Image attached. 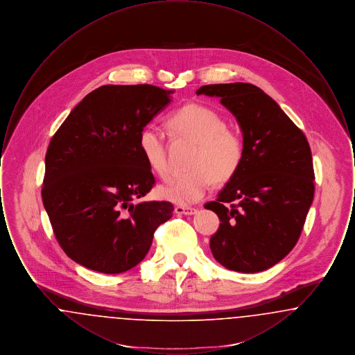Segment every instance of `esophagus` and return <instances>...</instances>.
<instances>
[{
  "label": "esophagus",
  "mask_w": 355,
  "mask_h": 355,
  "mask_svg": "<svg viewBox=\"0 0 355 355\" xmlns=\"http://www.w3.org/2000/svg\"><path fill=\"white\" fill-rule=\"evenodd\" d=\"M174 211L178 216H193V214L197 213V209L196 207H187V206H175Z\"/></svg>",
  "instance_id": "esophagus-1"
}]
</instances>
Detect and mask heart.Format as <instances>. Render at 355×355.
I'll return each mask as SVG.
<instances>
[{"mask_svg":"<svg viewBox=\"0 0 355 355\" xmlns=\"http://www.w3.org/2000/svg\"><path fill=\"white\" fill-rule=\"evenodd\" d=\"M166 126L175 139L196 144L189 159V171L161 187V196L178 205L198 202L213 182L230 181L239 169L245 145L241 135L227 128V121L213 107L187 103L168 117ZM139 149L150 169L161 178L169 177L165 135L146 128L139 135Z\"/></svg>","mask_w":355,"mask_h":355,"instance_id":"b5f03b06","label":"heart"}]
</instances>
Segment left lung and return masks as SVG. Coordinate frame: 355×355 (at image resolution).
Wrapping results in <instances>:
<instances>
[{
	"label": "left lung",
	"instance_id": "left-lung-1",
	"mask_svg": "<svg viewBox=\"0 0 355 355\" xmlns=\"http://www.w3.org/2000/svg\"><path fill=\"white\" fill-rule=\"evenodd\" d=\"M198 96L220 97L239 122L243 159L216 201L220 223L210 238L214 258L229 270H266L293 250L314 198V168L304 132L258 86H201Z\"/></svg>",
	"mask_w": 355,
	"mask_h": 355
}]
</instances>
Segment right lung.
I'll return each mask as SVG.
<instances>
[{"mask_svg":"<svg viewBox=\"0 0 355 355\" xmlns=\"http://www.w3.org/2000/svg\"><path fill=\"white\" fill-rule=\"evenodd\" d=\"M173 93L148 84L103 85L51 137L42 202L74 262L103 274L130 270L149 252L157 227L173 217V203L142 201L155 180L139 149L141 132Z\"/></svg>","mask_w":355,"mask_h":355,"instance_id":"obj_1","label":"right lung"}]
</instances>
